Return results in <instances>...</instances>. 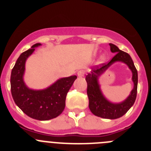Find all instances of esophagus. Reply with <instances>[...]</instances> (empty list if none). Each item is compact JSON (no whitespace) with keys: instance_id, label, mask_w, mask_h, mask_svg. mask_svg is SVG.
Instances as JSON below:
<instances>
[{"instance_id":"obj_1","label":"esophagus","mask_w":151,"mask_h":151,"mask_svg":"<svg viewBox=\"0 0 151 151\" xmlns=\"http://www.w3.org/2000/svg\"><path fill=\"white\" fill-rule=\"evenodd\" d=\"M77 75H78V76H79V77H83L85 75V71L84 70V69H81V70L78 71Z\"/></svg>"}]
</instances>
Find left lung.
Returning <instances> with one entry per match:
<instances>
[{
    "label": "left lung",
    "instance_id": "obj_1",
    "mask_svg": "<svg viewBox=\"0 0 151 151\" xmlns=\"http://www.w3.org/2000/svg\"><path fill=\"white\" fill-rule=\"evenodd\" d=\"M110 50L113 53H116V55L109 62L101 63L92 68V71L86 76L85 80L88 84L87 94L89 101L88 106L91 113L101 118L114 119L125 115L131 106L134 104L138 88V71L128 53L119 50L115 45L110 44ZM116 61H122L127 64L133 72V81L134 82V88L131 94L127 99L120 104H112L106 101L101 94L99 85L97 83L98 76Z\"/></svg>",
    "mask_w": 151,
    "mask_h": 151
}]
</instances>
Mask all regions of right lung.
I'll return each mask as SVG.
<instances>
[{
    "label": "right lung",
    "instance_id": "add662e5",
    "mask_svg": "<svg viewBox=\"0 0 151 151\" xmlns=\"http://www.w3.org/2000/svg\"><path fill=\"white\" fill-rule=\"evenodd\" d=\"M38 43L32 48L20 54L13 66L10 76V89L13 101L22 111L31 118L38 120H49L56 118L63 111L68 91L76 79V76L63 78L50 87L41 91L28 88L24 84L22 76L25 63Z\"/></svg>",
    "mask_w": 151,
    "mask_h": 151
}]
</instances>
